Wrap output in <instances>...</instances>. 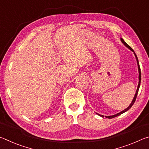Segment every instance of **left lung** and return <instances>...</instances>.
Listing matches in <instances>:
<instances>
[{
  "mask_svg": "<svg viewBox=\"0 0 149 149\" xmlns=\"http://www.w3.org/2000/svg\"><path fill=\"white\" fill-rule=\"evenodd\" d=\"M120 39H121V41L122 42V43H123V45H124L126 47H127L128 49H130L131 50H132V52H133V53H134V54H135V58H136V60H137V65H138V70H139V84H138V86H137V91H136L135 95V96H134V97H133V100H132V103H131V104H130L129 107H128L127 108H125V110H123V111H122V112H119V113H118V114H115V115H112V116H106V118H109V119H111V118H115V117H116V116H120V115H121V114H123V113L125 112L126 111H127L128 110H130V108H132V106L133 105V104H134V102H135V100H136V98H137V94H138V91H139V89L140 84H141V69H140L139 64V61H138V58H137V55H136V54L135 53L134 50H133L132 48L130 46H129V45H128L127 43H126V42L124 41V40H123L122 38H121ZM97 114L99 115V116H100L102 117V118L104 117V116H103V115H100V114Z\"/></svg>",
  "mask_w": 149,
  "mask_h": 149,
  "instance_id": "obj_1",
  "label": "left lung"
}]
</instances>
